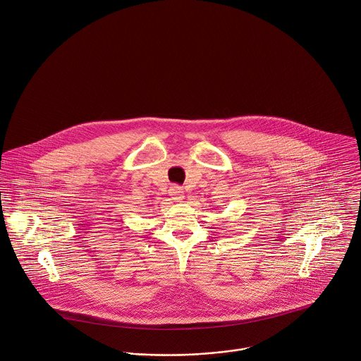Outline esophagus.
<instances>
[{"label":"esophagus","instance_id":"1","mask_svg":"<svg viewBox=\"0 0 361 361\" xmlns=\"http://www.w3.org/2000/svg\"><path fill=\"white\" fill-rule=\"evenodd\" d=\"M169 194H170L171 200H174V202H181V200H184V191L178 185H171L170 190H169Z\"/></svg>","mask_w":361,"mask_h":361}]
</instances>
